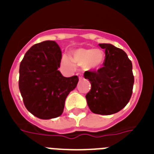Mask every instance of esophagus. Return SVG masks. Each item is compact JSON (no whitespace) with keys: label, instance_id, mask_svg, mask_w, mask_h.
I'll return each instance as SVG.
<instances>
[{"label":"esophagus","instance_id":"1","mask_svg":"<svg viewBox=\"0 0 154 154\" xmlns=\"http://www.w3.org/2000/svg\"><path fill=\"white\" fill-rule=\"evenodd\" d=\"M78 75H79V80L83 79V76H82V74H78Z\"/></svg>","mask_w":154,"mask_h":154}]
</instances>
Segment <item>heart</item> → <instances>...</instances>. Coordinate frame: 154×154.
<instances>
[{
  "label": "heart",
  "mask_w": 154,
  "mask_h": 154,
  "mask_svg": "<svg viewBox=\"0 0 154 154\" xmlns=\"http://www.w3.org/2000/svg\"><path fill=\"white\" fill-rule=\"evenodd\" d=\"M105 60V55L102 50L94 48H79L72 51V59L63 55L62 62L69 68L73 67V62L79 66H85L86 69L93 70L101 67Z\"/></svg>",
  "instance_id": "heart-1"
}]
</instances>
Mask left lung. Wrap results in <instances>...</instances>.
Returning a JSON list of instances; mask_svg holds the SVG:
<instances>
[{"label": "left lung", "instance_id": "8db88e82", "mask_svg": "<svg viewBox=\"0 0 154 154\" xmlns=\"http://www.w3.org/2000/svg\"><path fill=\"white\" fill-rule=\"evenodd\" d=\"M105 49L103 67L97 72H85L91 83L86 94L87 104L92 112L100 115L116 113L126 106L133 92V65L126 53L111 44H99Z\"/></svg>", "mask_w": 154, "mask_h": 154}]
</instances>
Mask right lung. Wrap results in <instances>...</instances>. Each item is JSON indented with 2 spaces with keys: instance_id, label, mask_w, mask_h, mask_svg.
<instances>
[{
  "instance_id": "add662e5",
  "label": "right lung",
  "mask_w": 154,
  "mask_h": 154,
  "mask_svg": "<svg viewBox=\"0 0 154 154\" xmlns=\"http://www.w3.org/2000/svg\"><path fill=\"white\" fill-rule=\"evenodd\" d=\"M61 59L58 44L45 41L31 47L20 64L19 89L24 104L39 119L62 115L65 99L78 84V76L64 77L58 70Z\"/></svg>"
}]
</instances>
